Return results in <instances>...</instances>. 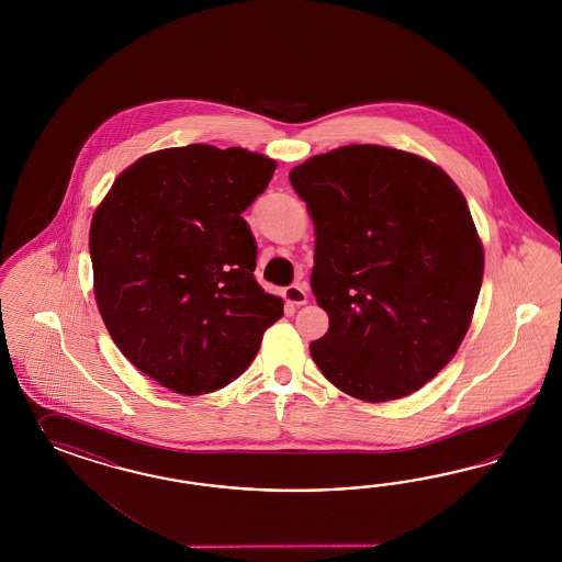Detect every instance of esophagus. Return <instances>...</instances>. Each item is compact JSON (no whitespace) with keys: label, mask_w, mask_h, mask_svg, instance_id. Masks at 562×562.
<instances>
[{"label":"esophagus","mask_w":562,"mask_h":562,"mask_svg":"<svg viewBox=\"0 0 562 562\" xmlns=\"http://www.w3.org/2000/svg\"><path fill=\"white\" fill-rule=\"evenodd\" d=\"M284 299H286V303H290V305H305V286H301V284H290V286H286V289H284Z\"/></svg>","instance_id":"34e87169"}]
</instances>
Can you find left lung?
<instances>
[{
  "mask_svg": "<svg viewBox=\"0 0 562 562\" xmlns=\"http://www.w3.org/2000/svg\"><path fill=\"white\" fill-rule=\"evenodd\" d=\"M290 183L315 222L311 290L329 317L311 357L364 402L420 390L472 322L484 254L458 186L416 154L352 144Z\"/></svg>",
  "mask_w": 562,
  "mask_h": 562,
  "instance_id": "obj_1",
  "label": "left lung"
}]
</instances>
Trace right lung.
Here are the masks:
<instances>
[{
    "label": "right lung",
    "instance_id": "obj_1",
    "mask_svg": "<svg viewBox=\"0 0 562 562\" xmlns=\"http://www.w3.org/2000/svg\"><path fill=\"white\" fill-rule=\"evenodd\" d=\"M276 162L207 144L142 156L90 226L94 296L123 357L170 392H216L256 358L282 299L257 284L240 216Z\"/></svg>",
    "mask_w": 562,
    "mask_h": 562
}]
</instances>
